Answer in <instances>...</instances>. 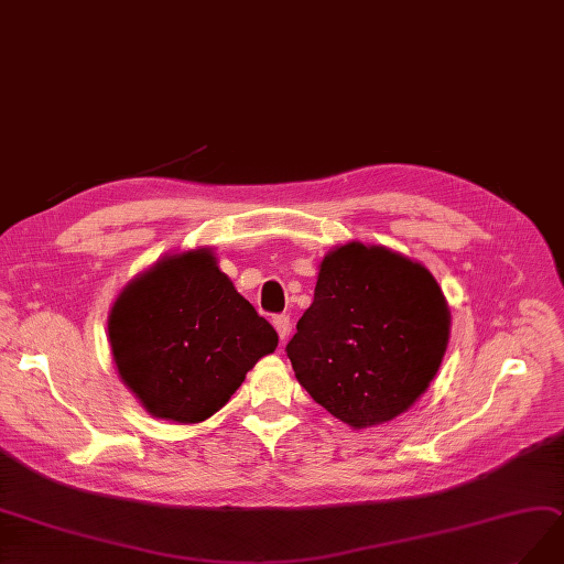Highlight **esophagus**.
<instances>
[{"label": "esophagus", "mask_w": 564, "mask_h": 564, "mask_svg": "<svg viewBox=\"0 0 564 564\" xmlns=\"http://www.w3.org/2000/svg\"><path fill=\"white\" fill-rule=\"evenodd\" d=\"M274 327H276V332H279V339L281 341H285L288 339V335H290V318L288 316H274Z\"/></svg>", "instance_id": "1"}]
</instances>
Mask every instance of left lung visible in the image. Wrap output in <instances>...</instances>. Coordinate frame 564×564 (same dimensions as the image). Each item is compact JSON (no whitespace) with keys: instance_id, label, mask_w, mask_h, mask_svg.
Returning a JSON list of instances; mask_svg holds the SVG:
<instances>
[{"instance_id":"obj_1","label":"left lung","mask_w":564,"mask_h":564,"mask_svg":"<svg viewBox=\"0 0 564 564\" xmlns=\"http://www.w3.org/2000/svg\"><path fill=\"white\" fill-rule=\"evenodd\" d=\"M451 311L430 269L398 250L348 241L318 264L314 304L285 346L300 386L352 430L419 402L442 367Z\"/></svg>"}]
</instances>
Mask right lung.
I'll return each instance as SVG.
<instances>
[{
	"mask_svg": "<svg viewBox=\"0 0 564 564\" xmlns=\"http://www.w3.org/2000/svg\"><path fill=\"white\" fill-rule=\"evenodd\" d=\"M120 381L153 419L202 423L279 346L276 329L223 274L212 248L160 258L109 311Z\"/></svg>",
	"mask_w": 564,
	"mask_h": 564,
	"instance_id": "1",
	"label": "right lung"
}]
</instances>
